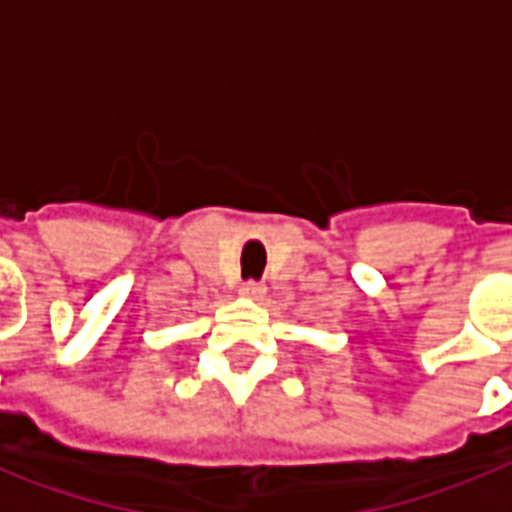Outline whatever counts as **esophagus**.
<instances>
[{"mask_svg": "<svg viewBox=\"0 0 512 512\" xmlns=\"http://www.w3.org/2000/svg\"><path fill=\"white\" fill-rule=\"evenodd\" d=\"M239 292L241 297H247V300H260V297L265 295V284H260V281H247Z\"/></svg>", "mask_w": 512, "mask_h": 512, "instance_id": "obj_1", "label": "esophagus"}]
</instances>
